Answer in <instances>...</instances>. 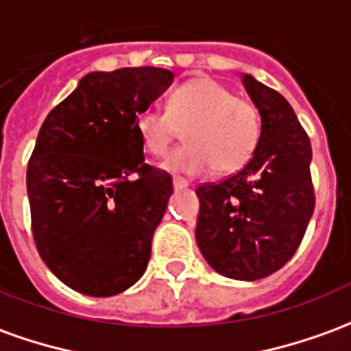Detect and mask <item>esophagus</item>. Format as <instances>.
Listing matches in <instances>:
<instances>
[{"mask_svg":"<svg viewBox=\"0 0 351 351\" xmlns=\"http://www.w3.org/2000/svg\"><path fill=\"white\" fill-rule=\"evenodd\" d=\"M190 182L188 180H184V178H173V188L175 190H184V188H188Z\"/></svg>","mask_w":351,"mask_h":351,"instance_id":"esophagus-1","label":"esophagus"}]
</instances>
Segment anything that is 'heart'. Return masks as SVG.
<instances>
[{
  "mask_svg": "<svg viewBox=\"0 0 351 351\" xmlns=\"http://www.w3.org/2000/svg\"><path fill=\"white\" fill-rule=\"evenodd\" d=\"M186 125L188 145L165 160L171 173L205 175L213 165L218 173H233L250 161L261 137L259 108L214 79L186 82L169 95L167 110L146 107L135 116L141 143L158 158L167 154L178 128Z\"/></svg>",
  "mask_w": 351,
  "mask_h": 351,
  "instance_id": "1",
  "label": "heart"
}]
</instances>
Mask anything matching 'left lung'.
<instances>
[{"mask_svg":"<svg viewBox=\"0 0 351 351\" xmlns=\"http://www.w3.org/2000/svg\"><path fill=\"white\" fill-rule=\"evenodd\" d=\"M243 84L261 114L259 145L239 173L195 190V239L214 271L252 282L291 259L316 199L310 138L291 105L252 75H243Z\"/></svg>","mask_w":351,"mask_h":351,"instance_id":"8db88e82","label":"left lung"}]
</instances>
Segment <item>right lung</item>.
<instances>
[{
  "mask_svg": "<svg viewBox=\"0 0 351 351\" xmlns=\"http://www.w3.org/2000/svg\"><path fill=\"white\" fill-rule=\"evenodd\" d=\"M173 79L160 67L88 73L39 130L26 178L34 241L79 293L110 297L145 274L173 178L145 163L135 116Z\"/></svg>",
  "mask_w": 351,
  "mask_h": 351,
  "instance_id": "1",
  "label": "right lung"
}]
</instances>
